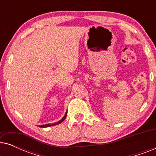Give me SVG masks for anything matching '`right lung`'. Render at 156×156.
<instances>
[{
	"label": "right lung",
	"mask_w": 156,
	"mask_h": 156,
	"mask_svg": "<svg viewBox=\"0 0 156 156\" xmlns=\"http://www.w3.org/2000/svg\"><path fill=\"white\" fill-rule=\"evenodd\" d=\"M67 112L65 113V116H64L63 118L61 120L57 121V122H55V123H47V124H44V125H40V128H46V127H50V126H52L59 124V123H61L66 119V117H67Z\"/></svg>",
	"instance_id": "right-lung-1"
}]
</instances>
